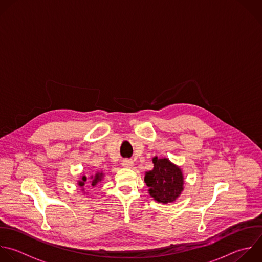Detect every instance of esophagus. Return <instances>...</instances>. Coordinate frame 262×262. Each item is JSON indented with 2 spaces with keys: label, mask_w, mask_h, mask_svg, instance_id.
<instances>
[{
  "label": "esophagus",
  "mask_w": 262,
  "mask_h": 262,
  "mask_svg": "<svg viewBox=\"0 0 262 262\" xmlns=\"http://www.w3.org/2000/svg\"><path fill=\"white\" fill-rule=\"evenodd\" d=\"M134 165V161L132 159H124L122 161V166L126 167V168H132Z\"/></svg>",
  "instance_id": "obj_1"
}]
</instances>
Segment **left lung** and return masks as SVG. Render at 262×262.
I'll use <instances>...</instances> for the list:
<instances>
[{
  "label": "left lung",
  "mask_w": 262,
  "mask_h": 262,
  "mask_svg": "<svg viewBox=\"0 0 262 262\" xmlns=\"http://www.w3.org/2000/svg\"><path fill=\"white\" fill-rule=\"evenodd\" d=\"M153 169L146 171L144 181L149 187V194L158 203L175 202L183 191L184 177L181 168L168 158L152 159Z\"/></svg>",
  "instance_id": "8db88e82"
}]
</instances>
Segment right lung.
<instances>
[{
	"instance_id": "obj_1",
	"label": "right lung",
	"mask_w": 262,
	"mask_h": 262,
	"mask_svg": "<svg viewBox=\"0 0 262 262\" xmlns=\"http://www.w3.org/2000/svg\"><path fill=\"white\" fill-rule=\"evenodd\" d=\"M103 177H104V173L102 172V171H98L96 175H95V177H93L92 176V181H91V185L93 186V187H95V186H97L102 180H103ZM86 180H87V178H86V176H82V178H81V180L78 182V185L80 186V187H82V190H84V188H83V186L85 185V182H86Z\"/></svg>"
}]
</instances>
